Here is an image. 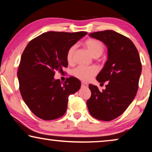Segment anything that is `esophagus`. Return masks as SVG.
Segmentation results:
<instances>
[{
    "label": "esophagus",
    "instance_id": "1",
    "mask_svg": "<svg viewBox=\"0 0 152 152\" xmlns=\"http://www.w3.org/2000/svg\"><path fill=\"white\" fill-rule=\"evenodd\" d=\"M88 87V85L87 83H81V87L82 88H86Z\"/></svg>",
    "mask_w": 152,
    "mask_h": 152
}]
</instances>
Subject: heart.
<instances>
[{
	"label": "heart",
	"mask_w": 152,
	"mask_h": 152,
	"mask_svg": "<svg viewBox=\"0 0 152 152\" xmlns=\"http://www.w3.org/2000/svg\"><path fill=\"white\" fill-rule=\"evenodd\" d=\"M85 46L90 54L95 58L99 57L103 53L104 47L102 43L94 38H89L84 42ZM76 46L73 45L68 49L66 54L67 61L72 63L74 58V54L75 53ZM98 73V69L96 67L79 66L74 70L73 74L74 76L84 81H89L91 80L93 77Z\"/></svg>",
	"instance_id": "1"
}]
</instances>
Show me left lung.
<instances>
[{
  "mask_svg": "<svg viewBox=\"0 0 152 152\" xmlns=\"http://www.w3.org/2000/svg\"><path fill=\"white\" fill-rule=\"evenodd\" d=\"M106 45L108 59L96 77L99 83L108 81L99 91L97 86L89 85L91 96L87 102L90 114L102 121H111L120 116L137 95L142 65L139 52L129 38L114 31L89 33Z\"/></svg>",
  "mask_w": 152,
  "mask_h": 152,
  "instance_id": "1",
  "label": "left lung"
}]
</instances>
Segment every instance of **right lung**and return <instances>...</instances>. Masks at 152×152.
I'll return each mask as SVG.
<instances>
[{
    "label": "right lung",
    "mask_w": 152,
    "mask_h": 152,
    "mask_svg": "<svg viewBox=\"0 0 152 152\" xmlns=\"http://www.w3.org/2000/svg\"><path fill=\"white\" fill-rule=\"evenodd\" d=\"M87 34L50 31L27 44L17 73L20 91L29 109L39 118L53 120L63 116L69 96L80 88V81L75 77L62 83L54 76L55 71L67 67V50Z\"/></svg>",
    "instance_id": "obj_1"
}]
</instances>
